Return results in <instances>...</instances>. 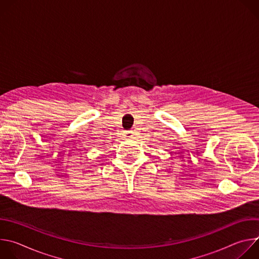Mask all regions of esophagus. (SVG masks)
Here are the masks:
<instances>
[{
  "label": "esophagus",
  "instance_id": "obj_1",
  "mask_svg": "<svg viewBox=\"0 0 259 259\" xmlns=\"http://www.w3.org/2000/svg\"><path fill=\"white\" fill-rule=\"evenodd\" d=\"M123 135H124L125 138H132L133 135H134V133H133L132 131H125Z\"/></svg>",
  "mask_w": 259,
  "mask_h": 259
}]
</instances>
